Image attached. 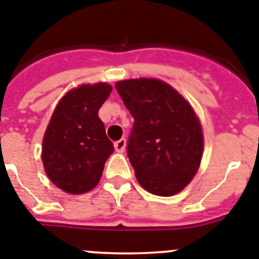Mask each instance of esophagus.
<instances>
[{
    "mask_svg": "<svg viewBox=\"0 0 259 259\" xmlns=\"http://www.w3.org/2000/svg\"><path fill=\"white\" fill-rule=\"evenodd\" d=\"M115 147V151L119 152V153H123L125 149V139H120V140H118L116 143L114 144Z\"/></svg>",
    "mask_w": 259,
    "mask_h": 259,
    "instance_id": "esophagus-1",
    "label": "esophagus"
}]
</instances>
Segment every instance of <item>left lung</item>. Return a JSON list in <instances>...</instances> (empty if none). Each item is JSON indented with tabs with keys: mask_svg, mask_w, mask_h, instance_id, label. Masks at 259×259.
Wrapping results in <instances>:
<instances>
[{
	"mask_svg": "<svg viewBox=\"0 0 259 259\" xmlns=\"http://www.w3.org/2000/svg\"><path fill=\"white\" fill-rule=\"evenodd\" d=\"M115 88L135 120L127 156L139 183L154 195L180 193L196 174L203 154L194 110L160 79H125Z\"/></svg>",
	"mask_w": 259,
	"mask_h": 259,
	"instance_id": "left-lung-1",
	"label": "left lung"
}]
</instances>
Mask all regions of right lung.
I'll use <instances>...</instances> for the list:
<instances>
[{
  "mask_svg": "<svg viewBox=\"0 0 259 259\" xmlns=\"http://www.w3.org/2000/svg\"><path fill=\"white\" fill-rule=\"evenodd\" d=\"M112 88L107 83L70 90L55 108L43 139L44 169L59 189L83 194L98 185L114 145L98 111Z\"/></svg>",
  "mask_w": 259,
  "mask_h": 259,
  "instance_id": "right-lung-1",
  "label": "right lung"
}]
</instances>
